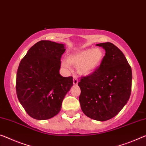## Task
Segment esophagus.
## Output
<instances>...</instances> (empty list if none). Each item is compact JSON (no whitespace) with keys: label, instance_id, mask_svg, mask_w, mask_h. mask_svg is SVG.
<instances>
[{"label":"esophagus","instance_id":"34e87169","mask_svg":"<svg viewBox=\"0 0 146 146\" xmlns=\"http://www.w3.org/2000/svg\"><path fill=\"white\" fill-rule=\"evenodd\" d=\"M73 83L74 85H77L78 83V77L75 75L73 76Z\"/></svg>","mask_w":146,"mask_h":146}]
</instances>
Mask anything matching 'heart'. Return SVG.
Segmentation results:
<instances>
[{
    "instance_id": "obj_1",
    "label": "heart",
    "mask_w": 146,
    "mask_h": 146,
    "mask_svg": "<svg viewBox=\"0 0 146 146\" xmlns=\"http://www.w3.org/2000/svg\"><path fill=\"white\" fill-rule=\"evenodd\" d=\"M104 57V53L101 48L86 49L70 53L66 60H62V66L69 68L70 64L78 66V72L82 75L93 73L101 64Z\"/></svg>"
}]
</instances>
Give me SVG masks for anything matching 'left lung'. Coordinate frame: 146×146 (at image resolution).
Here are the masks:
<instances>
[{"label":"left lung","instance_id":"1","mask_svg":"<svg viewBox=\"0 0 146 146\" xmlns=\"http://www.w3.org/2000/svg\"><path fill=\"white\" fill-rule=\"evenodd\" d=\"M106 51L102 63L78 82L81 108L93 119L104 121L117 115L129 100L132 70L126 57L110 42L96 44Z\"/></svg>","mask_w":146,"mask_h":146}]
</instances>
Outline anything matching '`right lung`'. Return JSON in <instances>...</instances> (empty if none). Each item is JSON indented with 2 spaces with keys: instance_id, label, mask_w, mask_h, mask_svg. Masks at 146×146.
<instances>
[{
  "instance_id": "add662e5",
  "label": "right lung",
  "mask_w": 146,
  "mask_h": 146,
  "mask_svg": "<svg viewBox=\"0 0 146 146\" xmlns=\"http://www.w3.org/2000/svg\"><path fill=\"white\" fill-rule=\"evenodd\" d=\"M64 45L41 40L21 59L16 76L19 102L31 117L48 119L59 113L62 102L73 85L72 76L59 74Z\"/></svg>"
}]
</instances>
